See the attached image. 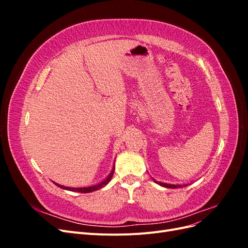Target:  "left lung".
I'll return each mask as SVG.
<instances>
[{"label":"left lung","instance_id":"8db88e82","mask_svg":"<svg viewBox=\"0 0 248 248\" xmlns=\"http://www.w3.org/2000/svg\"><path fill=\"white\" fill-rule=\"evenodd\" d=\"M152 178V177H151ZM153 181L155 183H157L158 185L162 186V187H166V188H181V187H185L187 185H189L191 183H185V184H170V183H164V182H160V181H157L154 178H152Z\"/></svg>","mask_w":248,"mask_h":248}]
</instances>
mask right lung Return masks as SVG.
<instances>
[{
    "instance_id": "add662e5",
    "label": "right lung",
    "mask_w": 248,
    "mask_h": 248,
    "mask_svg": "<svg viewBox=\"0 0 248 248\" xmlns=\"http://www.w3.org/2000/svg\"><path fill=\"white\" fill-rule=\"evenodd\" d=\"M115 166V163H114ZM114 171H115V167L111 168V170L109 174L108 175V177L106 179H103L101 182L97 183V184H94V185H91V186H86V187H69V186H64V185H61L59 183H56L54 182L58 187H60V188L62 189H65V190H69V191H77V192H82V193H88V192H92V191H95V190H98L100 188H102L103 186H106L110 180L112 178V175H114Z\"/></svg>"
}]
</instances>
